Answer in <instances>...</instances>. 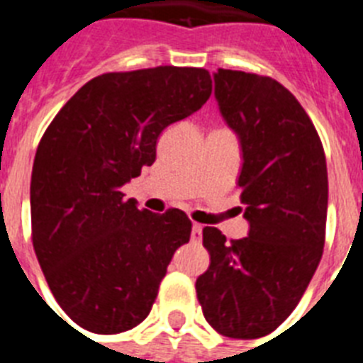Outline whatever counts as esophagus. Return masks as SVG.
Instances as JSON below:
<instances>
[{"mask_svg":"<svg viewBox=\"0 0 363 363\" xmlns=\"http://www.w3.org/2000/svg\"><path fill=\"white\" fill-rule=\"evenodd\" d=\"M201 233H203V226H201V224H194V226H192V241L194 242L201 241Z\"/></svg>","mask_w":363,"mask_h":363,"instance_id":"obj_1","label":"esophagus"}]
</instances>
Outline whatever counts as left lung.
Segmentation results:
<instances>
[{"label":"left lung","mask_w":363,"mask_h":363,"mask_svg":"<svg viewBox=\"0 0 363 363\" xmlns=\"http://www.w3.org/2000/svg\"><path fill=\"white\" fill-rule=\"evenodd\" d=\"M215 98L239 137L248 235L228 242L203 228L209 269L196 281L205 320L233 339H256L296 309L322 258L328 169L315 125L271 77L218 69Z\"/></svg>","instance_id":"obj_1"}]
</instances>
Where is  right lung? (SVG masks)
<instances>
[{
	"mask_svg": "<svg viewBox=\"0 0 363 363\" xmlns=\"http://www.w3.org/2000/svg\"><path fill=\"white\" fill-rule=\"evenodd\" d=\"M211 90L199 67L105 73L45 131L31 171V239L56 301L88 332L141 324L173 254L190 241L182 211H139L121 188L154 164L160 133L201 109Z\"/></svg>",
	"mask_w": 363,
	"mask_h": 363,
	"instance_id": "right-lung-1",
	"label": "right lung"
}]
</instances>
